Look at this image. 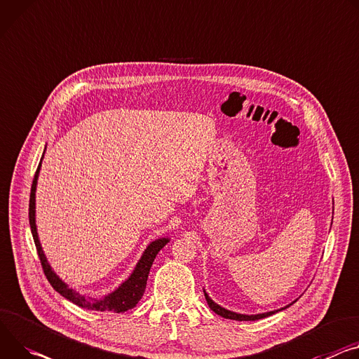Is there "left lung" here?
Listing matches in <instances>:
<instances>
[{
	"label": "left lung",
	"mask_w": 359,
	"mask_h": 359,
	"mask_svg": "<svg viewBox=\"0 0 359 359\" xmlns=\"http://www.w3.org/2000/svg\"><path fill=\"white\" fill-rule=\"evenodd\" d=\"M205 292V290H203ZM205 298H206V301H208V305H209V308L215 312V313H217V315H220V316H223V318H226V319H233V320H257V319H262V318H266V316H271V315H273V313H276V312H279V311H282V309H286L287 306H290V305H287V306H285V308H282V309H278V311H271V312H266V313H257V315H243V313H236V312H232V311H227V309H224V308H222L220 305H217L216 302H213L210 298H209V295L208 293L205 292Z\"/></svg>",
	"instance_id": "left-lung-1"
}]
</instances>
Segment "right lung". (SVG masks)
<instances>
[{"label": "right lung", "mask_w": 359, "mask_h": 359, "mask_svg": "<svg viewBox=\"0 0 359 359\" xmlns=\"http://www.w3.org/2000/svg\"><path fill=\"white\" fill-rule=\"evenodd\" d=\"M41 160H43V157H41ZM41 160H40V165L37 168V172L34 175V180H32V186H31L28 217H29V227H31L32 239H34L43 271H44L50 285L60 293V295H62L64 298L69 299L70 302H73L74 305H77L83 309L100 311V312L110 311V312L120 313V312H126L128 309L135 308L139 304V301L142 299L143 293H144L149 272H150V268L154 262V257L163 246H166L169 239L168 238H160V239H156L154 242H151L147 246V249L144 250L143 256L140 257L139 264L136 265L133 273L130 275V278L127 280H124L114 292H111L110 295H107L104 299H93V298H86V297L80 295L79 292L69 287L54 273V271L51 269V266L47 262V257L43 252V248H41L40 241H39L37 226H36V187H37L39 173H40V169H41Z\"/></svg>", "instance_id": "1"}]
</instances>
